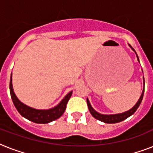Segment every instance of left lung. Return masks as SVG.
Here are the masks:
<instances>
[{
  "mask_svg": "<svg viewBox=\"0 0 153 153\" xmlns=\"http://www.w3.org/2000/svg\"><path fill=\"white\" fill-rule=\"evenodd\" d=\"M128 46L130 47L131 49L133 50L134 52L136 53L135 50L132 48V47L128 44ZM137 55V53H136ZM137 58L138 62H139V58H138L137 55ZM143 80H144V89H143L142 93H141V95H140V98L138 99L137 102L136 103V105L133 108H131L128 111L124 112V113H121V114H102L98 113L94 109L93 107L91 106V103H90V101H89L88 98H86V102H87V105H88L89 110L91 112V115L96 118L97 120H99V121H102V122H105V123L108 124H114V123H118V122H121V121L126 120V118H128V117H130L131 115H133L134 113L136 112V110L138 109V107L140 105V104L141 103V101L143 99V96H144V92H145V79L143 78Z\"/></svg>",
  "mask_w": 153,
  "mask_h": 153,
  "instance_id": "8db88e82",
  "label": "left lung"
}]
</instances>
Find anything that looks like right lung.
<instances>
[{"label":"right lung","mask_w":153,"mask_h":153,"mask_svg":"<svg viewBox=\"0 0 153 153\" xmlns=\"http://www.w3.org/2000/svg\"><path fill=\"white\" fill-rule=\"evenodd\" d=\"M12 79H12V74H11L10 84H9L11 98L13 102V104L21 116L35 123L47 124L59 118L63 114L67 107V102L69 101L70 98L71 97L72 91L67 94L56 106L48 109H37L27 106V105L24 104L18 99L13 91Z\"/></svg>","instance_id":"add662e5"}]
</instances>
